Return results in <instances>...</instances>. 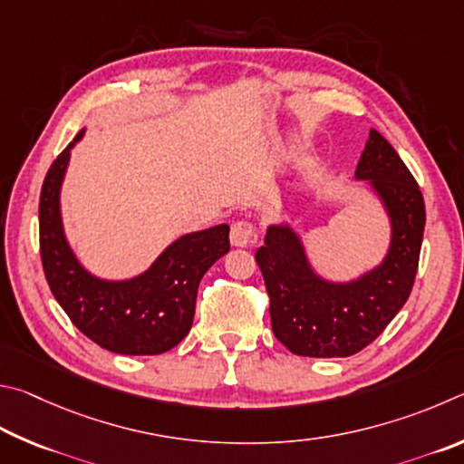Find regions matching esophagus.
<instances>
[{"mask_svg":"<svg viewBox=\"0 0 464 464\" xmlns=\"http://www.w3.org/2000/svg\"><path fill=\"white\" fill-rule=\"evenodd\" d=\"M255 227L248 222H237L232 224V232H230V242L234 246H250L255 242Z\"/></svg>","mask_w":464,"mask_h":464,"instance_id":"34e87169","label":"esophagus"}]
</instances>
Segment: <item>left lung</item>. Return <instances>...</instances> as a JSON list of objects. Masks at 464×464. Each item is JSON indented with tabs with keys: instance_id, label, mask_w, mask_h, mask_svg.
<instances>
[{
	"instance_id": "obj_1",
	"label": "left lung",
	"mask_w": 464,
	"mask_h": 464,
	"mask_svg": "<svg viewBox=\"0 0 464 464\" xmlns=\"http://www.w3.org/2000/svg\"><path fill=\"white\" fill-rule=\"evenodd\" d=\"M367 181L392 224L387 255L353 281L324 279L307 258L304 240L289 224L266 227L256 263L271 299L273 332L299 356L334 359L369 346L411 294L424 238V198L400 154L371 130L354 173Z\"/></svg>"
}]
</instances>
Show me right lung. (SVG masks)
<instances>
[{
    "label": "right lung",
    "mask_w": 464,
    "mask_h": 464,
    "mask_svg": "<svg viewBox=\"0 0 464 464\" xmlns=\"http://www.w3.org/2000/svg\"><path fill=\"white\" fill-rule=\"evenodd\" d=\"M75 136L48 169L40 191V256L53 295L95 344L118 354H162L189 334L199 281L230 250V226L183 234L144 273L108 281L89 273L69 246L61 216V187Z\"/></svg>",
    "instance_id": "1"
}]
</instances>
